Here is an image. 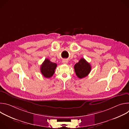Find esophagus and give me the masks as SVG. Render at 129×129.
I'll return each instance as SVG.
<instances>
[{
    "instance_id": "obj_1",
    "label": "esophagus",
    "mask_w": 129,
    "mask_h": 129,
    "mask_svg": "<svg viewBox=\"0 0 129 129\" xmlns=\"http://www.w3.org/2000/svg\"><path fill=\"white\" fill-rule=\"evenodd\" d=\"M62 63H63V64H67V63H68V61H67V60H66V59H64V60H63L62 61Z\"/></svg>"
}]
</instances>
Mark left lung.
Here are the masks:
<instances>
[{
	"label": "left lung",
	"instance_id": "1",
	"mask_svg": "<svg viewBox=\"0 0 129 129\" xmlns=\"http://www.w3.org/2000/svg\"><path fill=\"white\" fill-rule=\"evenodd\" d=\"M76 74L80 79L87 77L91 71V67L84 58H81L78 63L74 66Z\"/></svg>",
	"mask_w": 129,
	"mask_h": 129
}]
</instances>
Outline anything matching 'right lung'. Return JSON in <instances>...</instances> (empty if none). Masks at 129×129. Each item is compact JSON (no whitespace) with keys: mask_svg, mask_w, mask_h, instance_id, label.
I'll use <instances>...</instances> for the list:
<instances>
[{"mask_svg":"<svg viewBox=\"0 0 129 129\" xmlns=\"http://www.w3.org/2000/svg\"><path fill=\"white\" fill-rule=\"evenodd\" d=\"M57 66L56 63H52L49 59H46L41 65V72L45 78H49L54 74Z\"/></svg>","mask_w":129,"mask_h":129,"instance_id":"1","label":"right lung"}]
</instances>
